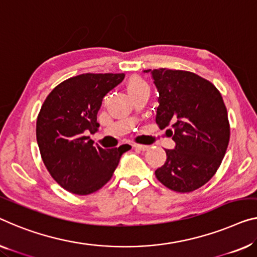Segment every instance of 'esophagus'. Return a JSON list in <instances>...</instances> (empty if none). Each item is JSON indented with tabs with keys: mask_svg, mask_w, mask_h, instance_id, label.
I'll list each match as a JSON object with an SVG mask.
<instances>
[{
	"mask_svg": "<svg viewBox=\"0 0 257 257\" xmlns=\"http://www.w3.org/2000/svg\"><path fill=\"white\" fill-rule=\"evenodd\" d=\"M133 148L136 149V150H140V151H145L148 150L149 147H147V145H142V144H133Z\"/></svg>",
	"mask_w": 257,
	"mask_h": 257,
	"instance_id": "esophagus-1",
	"label": "esophagus"
}]
</instances>
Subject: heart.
Returning <instances> with one entry per match:
<instances>
[{
  "mask_svg": "<svg viewBox=\"0 0 257 257\" xmlns=\"http://www.w3.org/2000/svg\"><path fill=\"white\" fill-rule=\"evenodd\" d=\"M142 87H148V84L145 83L144 79H142L139 76H134V77L128 80V92L133 90H139Z\"/></svg>",
  "mask_w": 257,
  "mask_h": 257,
  "instance_id": "b5f03b06",
  "label": "heart"
}]
</instances>
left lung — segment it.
I'll return each mask as SVG.
<instances>
[{"label":"left lung","instance_id":"1","mask_svg":"<svg viewBox=\"0 0 257 257\" xmlns=\"http://www.w3.org/2000/svg\"><path fill=\"white\" fill-rule=\"evenodd\" d=\"M158 90L156 122L174 149H166V162L156 177L178 193L205 185L219 167L229 142L227 110L220 92L209 80L189 71L148 69Z\"/></svg>","mask_w":257,"mask_h":257}]
</instances>
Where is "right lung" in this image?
<instances>
[{
	"label": "right lung",
	"mask_w": 257,
	"mask_h": 257,
	"mask_svg": "<svg viewBox=\"0 0 257 257\" xmlns=\"http://www.w3.org/2000/svg\"><path fill=\"white\" fill-rule=\"evenodd\" d=\"M124 74H83L59 84L41 106L37 142L52 178L72 194L89 195L112 178L128 144L102 149L85 136L99 127L97 114L105 95Z\"/></svg>",
	"instance_id": "obj_1"
}]
</instances>
